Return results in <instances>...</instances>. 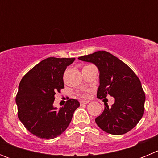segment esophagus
Segmentation results:
<instances>
[{
  "mask_svg": "<svg viewBox=\"0 0 158 158\" xmlns=\"http://www.w3.org/2000/svg\"><path fill=\"white\" fill-rule=\"evenodd\" d=\"M89 101H88V100H81L80 101V104L81 105H82V104H89Z\"/></svg>",
  "mask_w": 158,
  "mask_h": 158,
  "instance_id": "obj_1",
  "label": "esophagus"
}]
</instances>
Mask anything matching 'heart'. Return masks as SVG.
Here are the masks:
<instances>
[{"instance_id": "obj_1", "label": "heart", "mask_w": 158, "mask_h": 158, "mask_svg": "<svg viewBox=\"0 0 158 158\" xmlns=\"http://www.w3.org/2000/svg\"><path fill=\"white\" fill-rule=\"evenodd\" d=\"M81 96H83V97H86V96H86V94H81Z\"/></svg>"}]
</instances>
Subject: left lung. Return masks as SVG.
<instances>
[{"label": "left lung", "instance_id": "left-lung-1", "mask_svg": "<svg viewBox=\"0 0 158 158\" xmlns=\"http://www.w3.org/2000/svg\"><path fill=\"white\" fill-rule=\"evenodd\" d=\"M78 59L93 63L100 72L97 97L110 95L115 103L106 105L96 124L111 135H120L133 129L144 114L146 96L140 80L127 65L104 51L80 57Z\"/></svg>", "mask_w": 158, "mask_h": 158}]
</instances>
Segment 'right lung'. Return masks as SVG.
Returning a JSON list of instances; mask_svg holds the SVG:
<instances>
[{"mask_svg":"<svg viewBox=\"0 0 158 158\" xmlns=\"http://www.w3.org/2000/svg\"><path fill=\"white\" fill-rule=\"evenodd\" d=\"M75 58H47L23 76L19 85L16 103L18 118L26 129L38 138L52 139L66 130L78 100H67L64 107L54 106V95L64 88L63 74Z\"/></svg>","mask_w":158,"mask_h":158,"instance_id":"obj_1","label":"right lung"}]
</instances>
